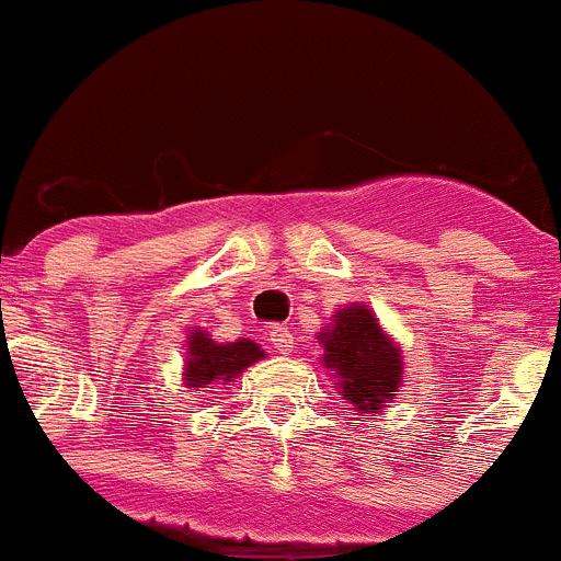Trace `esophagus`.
I'll return each instance as SVG.
<instances>
[{
	"mask_svg": "<svg viewBox=\"0 0 561 561\" xmlns=\"http://www.w3.org/2000/svg\"><path fill=\"white\" fill-rule=\"evenodd\" d=\"M268 341L274 343V350H279L282 355H287V352H290V346H293L290 327H282V324L271 327V330H268Z\"/></svg>",
	"mask_w": 561,
	"mask_h": 561,
	"instance_id": "34e87169",
	"label": "esophagus"
}]
</instances>
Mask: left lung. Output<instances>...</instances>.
Returning <instances> with one entry per match:
<instances>
[{
	"mask_svg": "<svg viewBox=\"0 0 561 561\" xmlns=\"http://www.w3.org/2000/svg\"><path fill=\"white\" fill-rule=\"evenodd\" d=\"M327 368L341 375L343 400L357 411L377 413L402 380L400 350L382 335L377 318L366 307H350L335 316V327L321 335Z\"/></svg>",
	"mask_w": 561,
	"mask_h": 561,
	"instance_id": "8db88e82",
	"label": "left lung"
}]
</instances>
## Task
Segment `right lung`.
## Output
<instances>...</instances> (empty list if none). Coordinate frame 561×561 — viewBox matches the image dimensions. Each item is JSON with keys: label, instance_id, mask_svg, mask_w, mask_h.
Returning a JSON list of instances; mask_svg holds the SVG:
<instances>
[{"label": "right lung", "instance_id": "right-lung-1", "mask_svg": "<svg viewBox=\"0 0 561 561\" xmlns=\"http://www.w3.org/2000/svg\"><path fill=\"white\" fill-rule=\"evenodd\" d=\"M260 357L262 350L249 337L234 343H215L204 332H193L184 380L190 388L229 386L231 377L240 375L245 366L256 363Z\"/></svg>", "mask_w": 561, "mask_h": 561}]
</instances>
